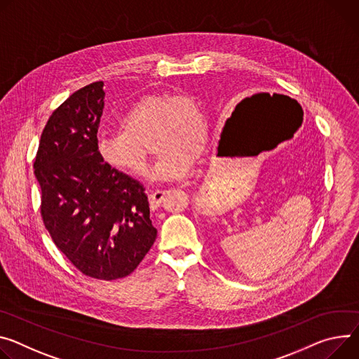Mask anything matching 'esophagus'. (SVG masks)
<instances>
[{
    "mask_svg": "<svg viewBox=\"0 0 359 359\" xmlns=\"http://www.w3.org/2000/svg\"><path fill=\"white\" fill-rule=\"evenodd\" d=\"M166 191L165 190H154V191H150L149 194V201H150V208L154 210L160 206L163 198H165Z\"/></svg>",
    "mask_w": 359,
    "mask_h": 359,
    "instance_id": "esophagus-1",
    "label": "esophagus"
}]
</instances>
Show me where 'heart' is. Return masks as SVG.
<instances>
[{"instance_id":"heart-1","label":"heart","mask_w":359,"mask_h":359,"mask_svg":"<svg viewBox=\"0 0 359 359\" xmlns=\"http://www.w3.org/2000/svg\"><path fill=\"white\" fill-rule=\"evenodd\" d=\"M157 154L154 177L179 180L193 165V151H201L206 140V118L193 97L187 94L144 95L118 118V132L97 137V154L106 166L143 177L149 172V137Z\"/></svg>"}]
</instances>
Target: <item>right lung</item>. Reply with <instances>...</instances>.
<instances>
[{
  "mask_svg": "<svg viewBox=\"0 0 359 359\" xmlns=\"http://www.w3.org/2000/svg\"><path fill=\"white\" fill-rule=\"evenodd\" d=\"M104 83H91L48 118L34 161L41 215L55 246L84 275L114 280L132 273L157 229L143 184L97 154Z\"/></svg>",
  "mask_w": 359,
  "mask_h": 359,
  "instance_id": "add662e5",
  "label": "right lung"
}]
</instances>
